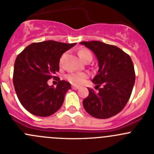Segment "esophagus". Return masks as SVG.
<instances>
[{
    "label": "esophagus",
    "instance_id": "obj_1",
    "mask_svg": "<svg viewBox=\"0 0 154 154\" xmlns=\"http://www.w3.org/2000/svg\"><path fill=\"white\" fill-rule=\"evenodd\" d=\"M72 89H74V90H78L79 88V87L75 86V85H72Z\"/></svg>",
    "mask_w": 154,
    "mask_h": 154
}]
</instances>
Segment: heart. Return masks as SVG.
Wrapping results in <instances>:
<instances>
[{
	"label": "heart",
	"mask_w": 154,
	"mask_h": 154,
	"mask_svg": "<svg viewBox=\"0 0 154 154\" xmlns=\"http://www.w3.org/2000/svg\"><path fill=\"white\" fill-rule=\"evenodd\" d=\"M79 56L83 62L86 61L88 58L92 59L91 53L87 49H81L79 51ZM65 55H63L61 58V61L64 58ZM87 78V75L85 73H69L66 76V79L68 81L74 85H80L84 82V80Z\"/></svg>",
	"instance_id": "heart-1"
}]
</instances>
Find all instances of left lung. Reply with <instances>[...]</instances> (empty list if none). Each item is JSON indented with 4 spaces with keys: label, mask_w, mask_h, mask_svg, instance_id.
<instances>
[{
    "label": "left lung",
    "mask_w": 154,
    "mask_h": 154,
    "mask_svg": "<svg viewBox=\"0 0 154 154\" xmlns=\"http://www.w3.org/2000/svg\"><path fill=\"white\" fill-rule=\"evenodd\" d=\"M80 44L94 53L99 67L92 79L98 91L88 88V96L83 100L84 108L94 118L115 116L125 108L131 94L135 82L133 62L129 55L115 46L100 41Z\"/></svg>",
    "instance_id": "1"
}]
</instances>
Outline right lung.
I'll return each mask as SVG.
<instances>
[{
	"mask_svg": "<svg viewBox=\"0 0 154 154\" xmlns=\"http://www.w3.org/2000/svg\"><path fill=\"white\" fill-rule=\"evenodd\" d=\"M75 44L53 40L34 43L26 46L17 56L13 82L20 102L32 115L50 116L63 105L71 85L60 80L55 74L60 70L62 55ZM52 78L58 81L55 88L47 83Z\"/></svg>",
	"mask_w": 154,
	"mask_h": 154,
	"instance_id": "right-lung-1",
	"label": "right lung"
}]
</instances>
